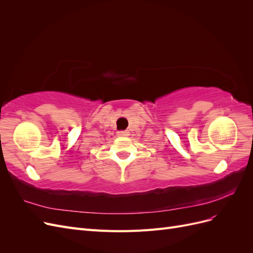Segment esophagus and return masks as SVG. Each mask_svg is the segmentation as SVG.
<instances>
[{
	"label": "esophagus",
	"instance_id": "esophagus-1",
	"mask_svg": "<svg viewBox=\"0 0 253 253\" xmlns=\"http://www.w3.org/2000/svg\"><path fill=\"white\" fill-rule=\"evenodd\" d=\"M117 135L118 136H128L129 133H128V131H118Z\"/></svg>",
	"mask_w": 253,
	"mask_h": 253
}]
</instances>
